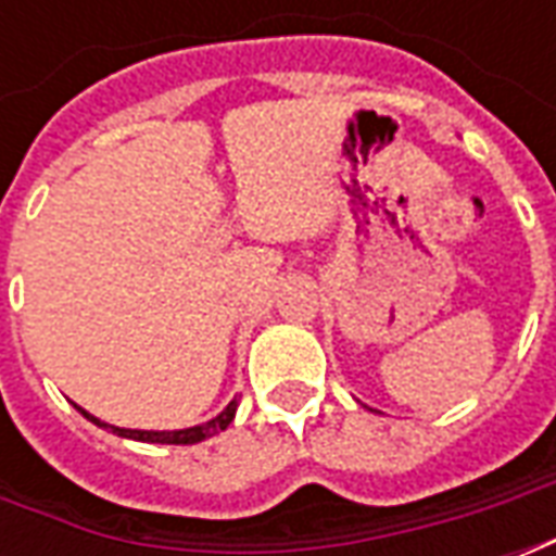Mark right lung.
<instances>
[{
  "label": "right lung",
  "mask_w": 556,
  "mask_h": 556,
  "mask_svg": "<svg viewBox=\"0 0 556 556\" xmlns=\"http://www.w3.org/2000/svg\"><path fill=\"white\" fill-rule=\"evenodd\" d=\"M77 410L86 419H91L94 426H101V429H110L118 438H130V441H146V443H199L205 441V438H214L219 431L229 426L231 419H235V410H238V399H231L226 410H219L217 417L207 419L202 426H190V429H175V431H142V429H118V426H110V422H101L98 417H91L89 410H83L77 405Z\"/></svg>",
  "instance_id": "add662e5"
}]
</instances>
